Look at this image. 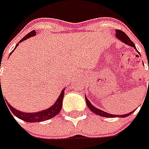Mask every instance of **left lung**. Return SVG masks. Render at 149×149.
<instances>
[{
	"label": "left lung",
	"instance_id": "left-lung-1",
	"mask_svg": "<svg viewBox=\"0 0 149 149\" xmlns=\"http://www.w3.org/2000/svg\"><path fill=\"white\" fill-rule=\"evenodd\" d=\"M115 37L119 39L121 42H123V43H125L127 45L130 46V47H134L135 49L136 50V52L139 53V52L137 51L136 49V46L134 44V42L128 38V36L126 35L124 32H123L121 31H118V30H116L115 31ZM149 81V80H148ZM85 101H86V105H87V107H89V109L90 111H92L93 113H94V114H97V115H100V116H102V117H107V118H115V117H118V118H125V117H127L129 116L130 114H132L134 112V111H133L132 112H130V113H127V114H121V115H117V114H109V113H107V112H105V111H102V110H100V109H97V107H95L94 106H93L92 103L90 102L89 101V99L86 97L85 96Z\"/></svg>",
	"mask_w": 149,
	"mask_h": 149
}]
</instances>
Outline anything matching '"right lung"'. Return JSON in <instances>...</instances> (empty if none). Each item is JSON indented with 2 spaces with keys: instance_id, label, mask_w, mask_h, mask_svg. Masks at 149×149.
Instances as JSON below:
<instances>
[{
  "instance_id": "add662e5",
  "label": "right lung",
  "mask_w": 149,
  "mask_h": 149,
  "mask_svg": "<svg viewBox=\"0 0 149 149\" xmlns=\"http://www.w3.org/2000/svg\"><path fill=\"white\" fill-rule=\"evenodd\" d=\"M36 35V32L35 31H32L31 32H30L29 34L26 35L22 40H20V42H22L24 40H26L27 38H31V37H33ZM19 42L17 43V45L15 46V48H16L17 46L19 45ZM14 48V49H15ZM13 49V51H14ZM13 52L10 53V55L13 53ZM1 67V65H0ZM1 69V68H0ZM0 85H1V80H0ZM64 89L60 94L58 97V98L56 101V102L53 104L52 107H48L47 109L46 110H43V111H38V112H33V113H26V112H22V111H18L15 108H13L11 105L9 103H7V106L10 109V111L9 112H12L16 117H17L18 118H20L23 121L27 122V123H36V122H42L45 121V120H47V119H50V118L55 117L56 115L60 113V110L62 108V104H63V98L64 97ZM1 89L0 95L1 93Z\"/></svg>"
}]
</instances>
